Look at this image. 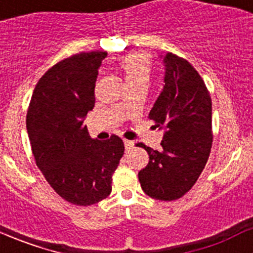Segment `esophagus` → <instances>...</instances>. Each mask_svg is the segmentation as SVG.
<instances>
[{"label": "esophagus", "mask_w": 253, "mask_h": 253, "mask_svg": "<svg viewBox=\"0 0 253 253\" xmlns=\"http://www.w3.org/2000/svg\"><path fill=\"white\" fill-rule=\"evenodd\" d=\"M124 146H125V151H131V149L134 148V142H131V140H128L125 139L124 140Z\"/></svg>", "instance_id": "obj_1"}]
</instances>
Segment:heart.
<instances>
[{
	"label": "heart",
	"mask_w": 253,
	"mask_h": 253,
	"mask_svg": "<svg viewBox=\"0 0 253 253\" xmlns=\"http://www.w3.org/2000/svg\"><path fill=\"white\" fill-rule=\"evenodd\" d=\"M120 67L128 84H138V82L148 84L151 76V64L143 55H129L123 59Z\"/></svg>",
	"instance_id": "1"
}]
</instances>
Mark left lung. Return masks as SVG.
Wrapping results in <instances>:
<instances>
[{"label": "left lung", "instance_id": "obj_1", "mask_svg": "<svg viewBox=\"0 0 253 253\" xmlns=\"http://www.w3.org/2000/svg\"><path fill=\"white\" fill-rule=\"evenodd\" d=\"M163 88L149 113L154 128L165 130L162 149L144 147L149 162L138 173L142 190L151 198L171 202L189 191L209 158L211 99L203 78L184 58L167 53Z\"/></svg>", "mask_w": 253, "mask_h": 253}]
</instances>
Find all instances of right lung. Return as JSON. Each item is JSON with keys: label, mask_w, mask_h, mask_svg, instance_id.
Segmentation results:
<instances>
[{"label": "right lung", "mask_w": 253, "mask_h": 253, "mask_svg": "<svg viewBox=\"0 0 253 253\" xmlns=\"http://www.w3.org/2000/svg\"><path fill=\"white\" fill-rule=\"evenodd\" d=\"M106 51L60 60L39 80L26 129L35 162L55 193L71 204L92 205L111 193L113 173L124 154L118 135L92 139L84 124L95 106V84Z\"/></svg>", "instance_id": "right-lung-1"}]
</instances>
